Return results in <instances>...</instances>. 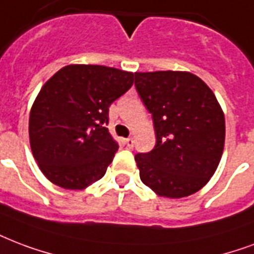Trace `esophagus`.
Returning a JSON list of instances; mask_svg holds the SVG:
<instances>
[{
    "label": "esophagus",
    "mask_w": 254,
    "mask_h": 254,
    "mask_svg": "<svg viewBox=\"0 0 254 254\" xmlns=\"http://www.w3.org/2000/svg\"><path fill=\"white\" fill-rule=\"evenodd\" d=\"M125 144H127V148H133L134 146V140L131 138V137H129V138H125Z\"/></svg>",
    "instance_id": "34e87169"
}]
</instances>
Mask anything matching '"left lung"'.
<instances>
[{"label":"left lung","instance_id":"8db88e82","mask_svg":"<svg viewBox=\"0 0 254 254\" xmlns=\"http://www.w3.org/2000/svg\"><path fill=\"white\" fill-rule=\"evenodd\" d=\"M134 78L156 131L154 148L134 157L141 181L158 196H190L206 185L221 160V106L208 85L189 71L134 73Z\"/></svg>","mask_w":254,"mask_h":254}]
</instances>
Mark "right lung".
I'll use <instances>...</instances> for the list:
<instances>
[{
    "label": "right lung",
    "instance_id": "obj_1",
    "mask_svg": "<svg viewBox=\"0 0 254 254\" xmlns=\"http://www.w3.org/2000/svg\"><path fill=\"white\" fill-rule=\"evenodd\" d=\"M133 77L101 65H67L46 81L30 110L29 138L49 181L75 190L104 177L119 149L106 127L109 106Z\"/></svg>",
    "mask_w": 254,
    "mask_h": 254
}]
</instances>
